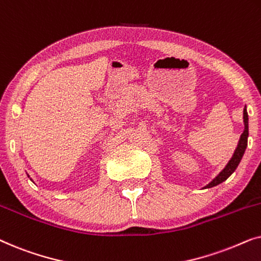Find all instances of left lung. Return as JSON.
Wrapping results in <instances>:
<instances>
[{"instance_id": "left-lung-1", "label": "left lung", "mask_w": 261, "mask_h": 261, "mask_svg": "<svg viewBox=\"0 0 261 261\" xmlns=\"http://www.w3.org/2000/svg\"><path fill=\"white\" fill-rule=\"evenodd\" d=\"M244 123H245V130L244 133L241 134L240 137V140H239V144H238V147L235 149L233 156H231V159L229 160V163L227 164V166L224 167V169L221 171L219 176H217L215 179H214L212 183H209L206 185L205 188H213L215 187V185H219L220 183H222L227 179L228 177L230 176L231 173L234 172L235 169H237L239 163H240V160L242 158V155H244L245 153V149L247 147V138H248V115H247V110H246V107L244 109Z\"/></svg>"}]
</instances>
